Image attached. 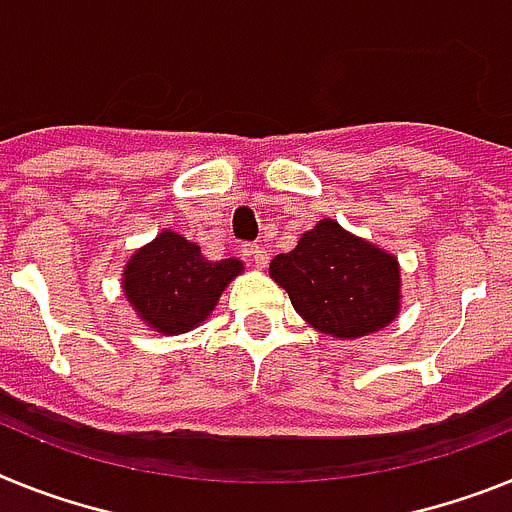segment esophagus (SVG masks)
I'll use <instances>...</instances> for the list:
<instances>
[{
	"label": "esophagus",
	"instance_id": "obj_1",
	"mask_svg": "<svg viewBox=\"0 0 512 512\" xmlns=\"http://www.w3.org/2000/svg\"><path fill=\"white\" fill-rule=\"evenodd\" d=\"M246 256H251V261L256 266H266V261H269V253H266L264 246H259V243H253V246L246 248Z\"/></svg>",
	"mask_w": 512,
	"mask_h": 512
}]
</instances>
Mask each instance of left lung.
I'll return each instance as SVG.
<instances>
[{"label":"left lung","instance_id":"left-lung-1","mask_svg":"<svg viewBox=\"0 0 512 512\" xmlns=\"http://www.w3.org/2000/svg\"><path fill=\"white\" fill-rule=\"evenodd\" d=\"M269 274L313 329L336 339L368 336L399 316L396 256L334 220H321L290 253L274 256Z\"/></svg>","mask_w":512,"mask_h":512}]
</instances>
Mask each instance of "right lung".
I'll return each instance as SVG.
<instances>
[{
	"label": "right lung",
	"mask_w": 512,
	"mask_h": 512,
	"mask_svg": "<svg viewBox=\"0 0 512 512\" xmlns=\"http://www.w3.org/2000/svg\"><path fill=\"white\" fill-rule=\"evenodd\" d=\"M240 272L238 259L207 261L196 243L163 230L126 261L121 287L152 331L176 336L199 326Z\"/></svg>",
	"instance_id": "1"
}]
</instances>
